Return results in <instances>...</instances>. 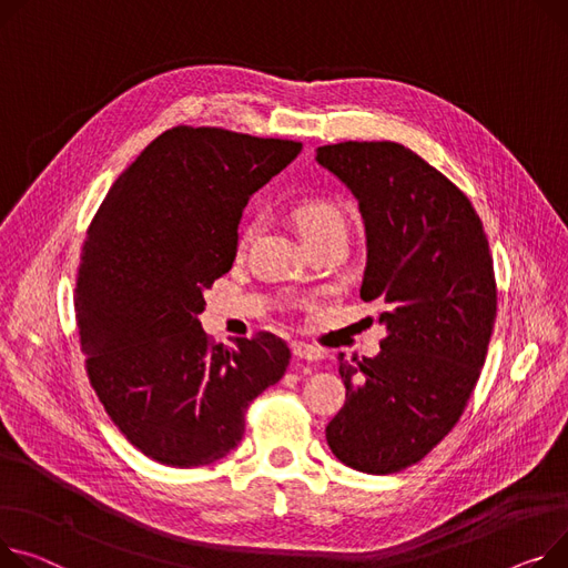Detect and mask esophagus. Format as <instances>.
<instances>
[{
  "instance_id": "esophagus-1",
  "label": "esophagus",
  "mask_w": 568,
  "mask_h": 568,
  "mask_svg": "<svg viewBox=\"0 0 568 568\" xmlns=\"http://www.w3.org/2000/svg\"><path fill=\"white\" fill-rule=\"evenodd\" d=\"M292 354L301 361H311V363L322 358V352L313 345H306V343H292Z\"/></svg>"
}]
</instances>
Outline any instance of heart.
Here are the masks:
<instances>
[{
    "label": "heart",
    "mask_w": 568,
    "mask_h": 568,
    "mask_svg": "<svg viewBox=\"0 0 568 568\" xmlns=\"http://www.w3.org/2000/svg\"><path fill=\"white\" fill-rule=\"evenodd\" d=\"M292 216H294V223H296L301 237H304V242H313V240H322V237H345V231H347L345 214L328 201L311 199V201L298 203L294 207ZM253 231H255V223L244 225L242 244L251 240Z\"/></svg>",
    "instance_id": "b5f03b06"
}]
</instances>
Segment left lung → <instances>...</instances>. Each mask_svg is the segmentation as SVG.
Returning a JSON list of instances; mask_svg holds the SVG:
<instances>
[{"mask_svg":"<svg viewBox=\"0 0 568 568\" xmlns=\"http://www.w3.org/2000/svg\"><path fill=\"white\" fill-rule=\"evenodd\" d=\"M315 162L358 201L361 298L386 326L379 356L339 354L347 399L326 440L345 466L388 475L462 418L496 324L494 260L470 201L413 150L347 141L317 148Z\"/></svg>","mask_w":568,"mask_h":568,"instance_id":"1","label":"left lung"}]
</instances>
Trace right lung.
I'll return each mask as SVG.
<instances>
[{"label":"right lung","mask_w":568,"mask_h":568,"mask_svg":"<svg viewBox=\"0 0 568 568\" xmlns=\"http://www.w3.org/2000/svg\"><path fill=\"white\" fill-rule=\"evenodd\" d=\"M301 143L173 128L104 196L82 248L74 311L93 390L123 436L164 466H207L244 436L248 404L281 382V337L210 345L205 290L229 274L248 199Z\"/></svg>","instance_id":"obj_1"}]
</instances>
